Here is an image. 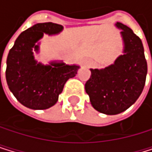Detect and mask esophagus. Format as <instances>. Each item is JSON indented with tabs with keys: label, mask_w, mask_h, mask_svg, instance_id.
Returning a JSON list of instances; mask_svg holds the SVG:
<instances>
[{
	"label": "esophagus",
	"mask_w": 152,
	"mask_h": 152,
	"mask_svg": "<svg viewBox=\"0 0 152 152\" xmlns=\"http://www.w3.org/2000/svg\"><path fill=\"white\" fill-rule=\"evenodd\" d=\"M83 64H84V66H89L91 65V64H92V61H91V59H89V58H86V59L84 60Z\"/></svg>",
	"instance_id": "1"
}]
</instances>
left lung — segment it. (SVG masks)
<instances>
[{
    "instance_id": "obj_1",
    "label": "left lung",
    "mask_w": 152,
    "mask_h": 152,
    "mask_svg": "<svg viewBox=\"0 0 152 152\" xmlns=\"http://www.w3.org/2000/svg\"><path fill=\"white\" fill-rule=\"evenodd\" d=\"M123 40V55L105 68L90 69L85 89L92 107L106 115L127 110L140 96L147 75V61L141 40L127 25L117 23Z\"/></svg>"
}]
</instances>
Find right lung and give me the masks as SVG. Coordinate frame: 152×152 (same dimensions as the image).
I'll return each mask as SVG.
<instances>
[{
	"label": "right lung",
	"instance_id": "1",
	"mask_svg": "<svg viewBox=\"0 0 152 152\" xmlns=\"http://www.w3.org/2000/svg\"><path fill=\"white\" fill-rule=\"evenodd\" d=\"M64 27L57 23H36L16 39L7 56L5 75L9 89L22 105L31 109H46L58 100L66 82L77 74L79 66L52 61L49 65L37 62L38 41L44 34H58ZM1 79V65H0Z\"/></svg>",
	"mask_w": 152,
	"mask_h": 152
}]
</instances>
